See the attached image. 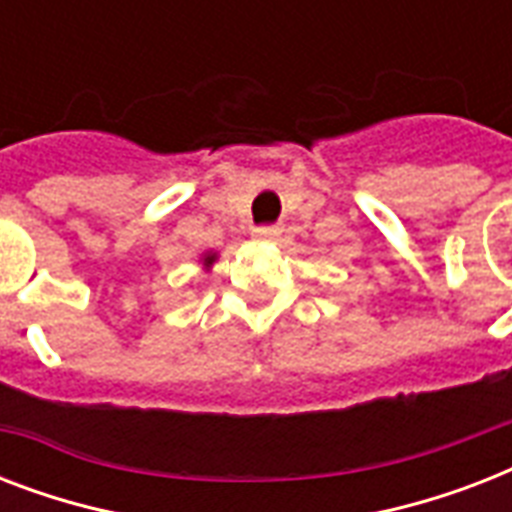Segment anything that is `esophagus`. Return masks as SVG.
<instances>
[{
	"label": "esophagus",
	"instance_id": "1",
	"mask_svg": "<svg viewBox=\"0 0 512 512\" xmlns=\"http://www.w3.org/2000/svg\"><path fill=\"white\" fill-rule=\"evenodd\" d=\"M281 228L276 225H263V228H255V239L257 241H276L279 239Z\"/></svg>",
	"mask_w": 512,
	"mask_h": 512
}]
</instances>
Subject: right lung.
<instances>
[{"label":"right lung","mask_w":512,"mask_h":512,"mask_svg":"<svg viewBox=\"0 0 512 512\" xmlns=\"http://www.w3.org/2000/svg\"><path fill=\"white\" fill-rule=\"evenodd\" d=\"M215 260H217V252H212V249L201 252V257H199V263H201V268H204V271H209V268L215 265Z\"/></svg>","instance_id":"1"}]
</instances>
